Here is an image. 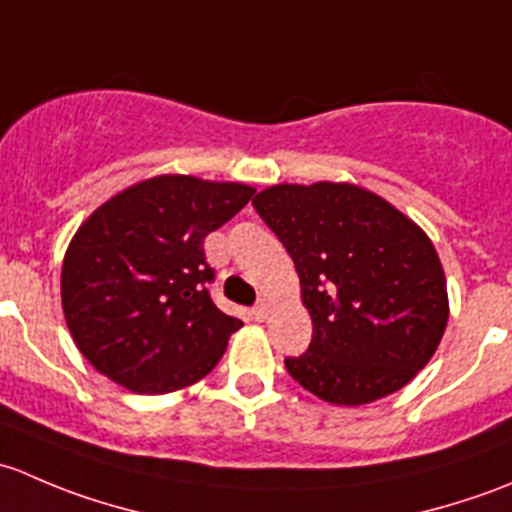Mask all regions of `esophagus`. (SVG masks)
Returning <instances> with one entry per match:
<instances>
[{
	"mask_svg": "<svg viewBox=\"0 0 512 512\" xmlns=\"http://www.w3.org/2000/svg\"><path fill=\"white\" fill-rule=\"evenodd\" d=\"M267 314H270V307H267V302H260L252 307V319H257V322H262V319H267Z\"/></svg>",
	"mask_w": 512,
	"mask_h": 512,
	"instance_id": "34e87169",
	"label": "esophagus"
}]
</instances>
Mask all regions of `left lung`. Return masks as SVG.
<instances>
[{
    "label": "left lung",
    "instance_id": "8db88e82",
    "mask_svg": "<svg viewBox=\"0 0 512 512\" xmlns=\"http://www.w3.org/2000/svg\"><path fill=\"white\" fill-rule=\"evenodd\" d=\"M297 267L312 342L285 366L334 406L394 394L428 364L448 322L446 275L414 220L352 183L272 185L252 200Z\"/></svg>",
    "mask_w": 512,
    "mask_h": 512
}]
</instances>
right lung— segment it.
Wrapping results in <instances>:
<instances>
[{
	"label": "right lung",
	"instance_id": "1",
	"mask_svg": "<svg viewBox=\"0 0 512 512\" xmlns=\"http://www.w3.org/2000/svg\"><path fill=\"white\" fill-rule=\"evenodd\" d=\"M255 188L158 175L113 195L76 230L61 267V304L79 352L138 394L208 376L240 319L210 299L205 237Z\"/></svg>",
	"mask_w": 512,
	"mask_h": 512
}]
</instances>
